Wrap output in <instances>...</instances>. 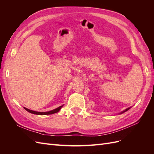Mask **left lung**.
I'll return each mask as SVG.
<instances>
[{"instance_id":"obj_1","label":"left lung","mask_w":154,"mask_h":154,"mask_svg":"<svg viewBox=\"0 0 154 154\" xmlns=\"http://www.w3.org/2000/svg\"><path fill=\"white\" fill-rule=\"evenodd\" d=\"M130 109V107H129V108H127V109H126L125 110H123V111H122V112H120V114H123V113H124V112H125L126 111H127V110H128L129 109Z\"/></svg>"}]
</instances>
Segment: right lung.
Wrapping results in <instances>:
<instances>
[{
    "label": "right lung",
    "mask_w": 154,
    "mask_h": 154,
    "mask_svg": "<svg viewBox=\"0 0 154 154\" xmlns=\"http://www.w3.org/2000/svg\"><path fill=\"white\" fill-rule=\"evenodd\" d=\"M63 106V105L60 106L59 107H58V108L55 109L54 110H50V111H48V112H36V111H34V110H29L28 109L26 108V107H24V108L27 112H30L31 114H36V115H49V114H53L58 112H59L60 110L62 109V107Z\"/></svg>",
    "instance_id": "1"
}]
</instances>
